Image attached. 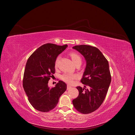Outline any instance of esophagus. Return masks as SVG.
I'll list each match as a JSON object with an SVG mask.
<instances>
[{
  "label": "esophagus",
  "mask_w": 135,
  "mask_h": 135,
  "mask_svg": "<svg viewBox=\"0 0 135 135\" xmlns=\"http://www.w3.org/2000/svg\"><path fill=\"white\" fill-rule=\"evenodd\" d=\"M70 88H71V86L70 85H67V90H69Z\"/></svg>",
  "instance_id": "esophagus-1"
}]
</instances>
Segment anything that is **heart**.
I'll return each mask as SVG.
<instances>
[{"instance_id": "heart-1", "label": "heart", "mask_w": 135, "mask_h": 135, "mask_svg": "<svg viewBox=\"0 0 135 135\" xmlns=\"http://www.w3.org/2000/svg\"><path fill=\"white\" fill-rule=\"evenodd\" d=\"M69 55L71 57V59L74 62V64L76 65L78 64H81L82 63V58L81 56L76 52H71L69 53ZM60 59V56H57V58L56 59L55 62V67L57 68L58 66L59 62ZM76 78V76L74 75H70L68 74H65L62 75L61 79L64 82L68 84H71L73 83L74 80Z\"/></svg>"}]
</instances>
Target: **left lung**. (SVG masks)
<instances>
[{"mask_svg":"<svg viewBox=\"0 0 135 135\" xmlns=\"http://www.w3.org/2000/svg\"><path fill=\"white\" fill-rule=\"evenodd\" d=\"M73 48L82 54L86 60V67L81 80L85 86L83 88L76 87L79 94L73 100V104L79 112L89 114L97 110L106 97L111 82L108 62L95 47L81 45Z\"/></svg>","mask_w":135,"mask_h":135,"instance_id":"1","label":"left lung"}]
</instances>
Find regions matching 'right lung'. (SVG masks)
Here are the masks:
<instances>
[{
  "label": "right lung",
  "instance_id": "1",
  "mask_svg": "<svg viewBox=\"0 0 135 135\" xmlns=\"http://www.w3.org/2000/svg\"><path fill=\"white\" fill-rule=\"evenodd\" d=\"M68 46L47 43L38 48L28 58L23 79V86L32 107L42 112L55 107L60 96L67 89V84L59 81L50 88L48 82L55 73L57 56Z\"/></svg>",
  "mask_w": 135,
  "mask_h": 135
}]
</instances>
